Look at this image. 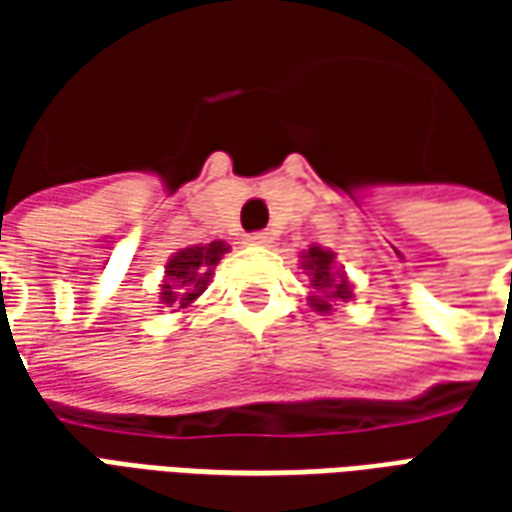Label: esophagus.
Listing matches in <instances>:
<instances>
[{
  "label": "esophagus",
  "instance_id": "1",
  "mask_svg": "<svg viewBox=\"0 0 512 512\" xmlns=\"http://www.w3.org/2000/svg\"><path fill=\"white\" fill-rule=\"evenodd\" d=\"M271 241H274V238H271V233H266V230L246 235V244H252V246H268Z\"/></svg>",
  "mask_w": 512,
  "mask_h": 512
}]
</instances>
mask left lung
Returning <instances> with one entry per match:
<instances>
[{
	"mask_svg": "<svg viewBox=\"0 0 512 512\" xmlns=\"http://www.w3.org/2000/svg\"><path fill=\"white\" fill-rule=\"evenodd\" d=\"M301 268L310 277L312 296L310 307L321 315L332 312V301H348L351 293V282L340 268H334V252L323 249V246H310L301 255Z\"/></svg>",
	"mask_w": 512,
	"mask_h": 512,
	"instance_id": "8db88e82",
	"label": "left lung"
}]
</instances>
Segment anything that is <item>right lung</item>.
Segmentation results:
<instances>
[{
	"mask_svg": "<svg viewBox=\"0 0 512 512\" xmlns=\"http://www.w3.org/2000/svg\"><path fill=\"white\" fill-rule=\"evenodd\" d=\"M224 252H230V246L224 241L186 246L175 252L167 260V271H164L167 279L161 285V304L172 310H189L202 296V290L208 288L213 268L219 266Z\"/></svg>",
	"mask_w": 512,
	"mask_h": 512,
	"instance_id": "add662e5",
	"label": "right lung"
}]
</instances>
